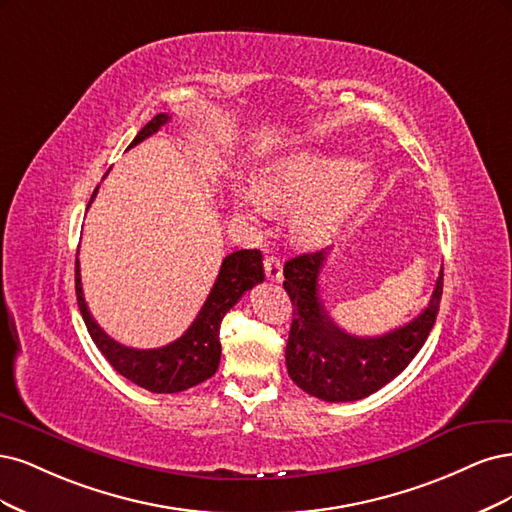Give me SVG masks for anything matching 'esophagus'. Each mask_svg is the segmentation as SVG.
<instances>
[{"label": "esophagus", "mask_w": 512, "mask_h": 512, "mask_svg": "<svg viewBox=\"0 0 512 512\" xmlns=\"http://www.w3.org/2000/svg\"><path fill=\"white\" fill-rule=\"evenodd\" d=\"M263 266H266V276L270 280H283V261H280V257H266V261H263Z\"/></svg>", "instance_id": "34e87169"}]
</instances>
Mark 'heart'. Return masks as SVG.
Segmentation results:
<instances>
[{
  "label": "heart",
  "mask_w": 512,
  "mask_h": 512,
  "mask_svg": "<svg viewBox=\"0 0 512 512\" xmlns=\"http://www.w3.org/2000/svg\"><path fill=\"white\" fill-rule=\"evenodd\" d=\"M372 187V168L361 166L353 157L319 148H295L261 170L259 185L236 183L229 187V202L251 221L293 210V238L317 246L336 236Z\"/></svg>",
  "instance_id": "obj_1"
}]
</instances>
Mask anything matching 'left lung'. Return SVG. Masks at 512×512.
<instances>
[{"mask_svg":"<svg viewBox=\"0 0 512 512\" xmlns=\"http://www.w3.org/2000/svg\"><path fill=\"white\" fill-rule=\"evenodd\" d=\"M327 251L304 253L285 263V291L293 304L287 340L291 381L325 402H353L393 381L430 336L442 298V270L430 304L417 319L389 334L361 338L346 334L323 308L319 274Z\"/></svg>","mask_w":512,"mask_h":512,"instance_id":"1","label":"left lung"}]
</instances>
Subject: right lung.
I'll return each instance as SVG.
<instances>
[{"label":"right lung","mask_w":512,"mask_h":512,"mask_svg":"<svg viewBox=\"0 0 512 512\" xmlns=\"http://www.w3.org/2000/svg\"><path fill=\"white\" fill-rule=\"evenodd\" d=\"M170 121V114L161 112L148 121L129 144L136 146L148 136H153L159 127ZM97 189L91 195V202ZM89 202V206H91ZM87 206V208H89ZM266 278L263 274L261 251L244 249L227 255L221 263L217 280L208 293V298L197 312L195 321L189 325L187 332L178 340L159 346V349H129L119 342H114L104 334L87 308L85 295H82L80 280V261L76 259V300L80 315L95 342L97 349L110 361V366L123 374L127 381L136 383L142 389L153 393H178L204 383L219 368L221 361V342L219 329L227 310L236 306L244 291L253 289L257 283Z\"/></svg>","instance_id":"1"}]
</instances>
